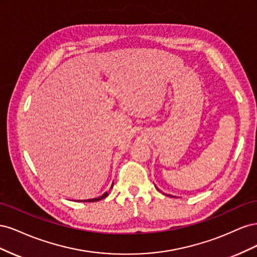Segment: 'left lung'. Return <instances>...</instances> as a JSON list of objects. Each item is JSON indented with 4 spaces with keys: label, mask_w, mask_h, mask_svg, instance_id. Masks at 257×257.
Listing matches in <instances>:
<instances>
[{
    "label": "left lung",
    "mask_w": 257,
    "mask_h": 257,
    "mask_svg": "<svg viewBox=\"0 0 257 257\" xmlns=\"http://www.w3.org/2000/svg\"><path fill=\"white\" fill-rule=\"evenodd\" d=\"M158 190H159V189H158ZM166 195H167V194H166ZM167 196H172V195H170V194H168V195H167ZM172 197H173V196H172Z\"/></svg>",
    "instance_id": "left-lung-1"
}]
</instances>
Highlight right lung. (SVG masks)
Wrapping results in <instances>:
<instances>
[{
  "mask_svg": "<svg viewBox=\"0 0 257 257\" xmlns=\"http://www.w3.org/2000/svg\"><path fill=\"white\" fill-rule=\"evenodd\" d=\"M112 186H113V182H112V184H111V188L110 189H112ZM108 195V192H106V193H104L102 196H99V197H96V198H91V199H82V200H76V201H83V203H91V201H98V200H100V199H103V198H105L106 196Z\"/></svg>",
  "mask_w": 257,
  "mask_h": 257,
  "instance_id": "1",
  "label": "right lung"
}]
</instances>
